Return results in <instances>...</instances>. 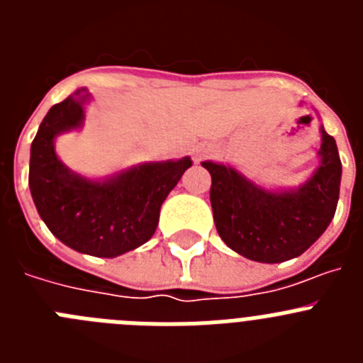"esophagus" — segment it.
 Here are the masks:
<instances>
[{
  "instance_id": "obj_1",
  "label": "esophagus",
  "mask_w": 363,
  "mask_h": 363,
  "mask_svg": "<svg viewBox=\"0 0 363 363\" xmlns=\"http://www.w3.org/2000/svg\"><path fill=\"white\" fill-rule=\"evenodd\" d=\"M192 154H194V160L196 162H200L201 158H205V156H209V154H213V147L211 145H198L192 149Z\"/></svg>"
}]
</instances>
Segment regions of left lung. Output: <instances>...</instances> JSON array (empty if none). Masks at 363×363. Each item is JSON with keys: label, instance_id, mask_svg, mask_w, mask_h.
Listing matches in <instances>:
<instances>
[{"label": "left lung", "instance_id": "obj_1", "mask_svg": "<svg viewBox=\"0 0 363 363\" xmlns=\"http://www.w3.org/2000/svg\"><path fill=\"white\" fill-rule=\"evenodd\" d=\"M320 165L296 189L269 191L234 167L203 162L211 172V205L220 238L234 252L262 264H280L303 255L336 213L342 162L335 138L323 127Z\"/></svg>", "mask_w": 363, "mask_h": 363}]
</instances>
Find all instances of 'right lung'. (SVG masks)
<instances>
[{"instance_id":"1","label":"right lung","mask_w":363,"mask_h":363,"mask_svg":"<svg viewBox=\"0 0 363 363\" xmlns=\"http://www.w3.org/2000/svg\"><path fill=\"white\" fill-rule=\"evenodd\" d=\"M86 89L50 107L30 145L28 187L38 214L74 251L114 258L143 245L158 227L169 192L192 165L191 158L140 163L105 179L72 172L57 158L54 140L79 129Z\"/></svg>"}]
</instances>
